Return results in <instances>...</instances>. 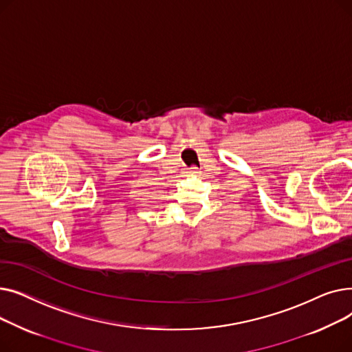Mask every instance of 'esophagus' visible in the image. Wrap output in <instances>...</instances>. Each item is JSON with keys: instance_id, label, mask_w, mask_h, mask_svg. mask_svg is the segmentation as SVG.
<instances>
[{"instance_id": "34e87169", "label": "esophagus", "mask_w": 352, "mask_h": 352, "mask_svg": "<svg viewBox=\"0 0 352 352\" xmlns=\"http://www.w3.org/2000/svg\"><path fill=\"white\" fill-rule=\"evenodd\" d=\"M190 173H191V174H197V173H198V166H195V165H194V166H191V168H190Z\"/></svg>"}]
</instances>
